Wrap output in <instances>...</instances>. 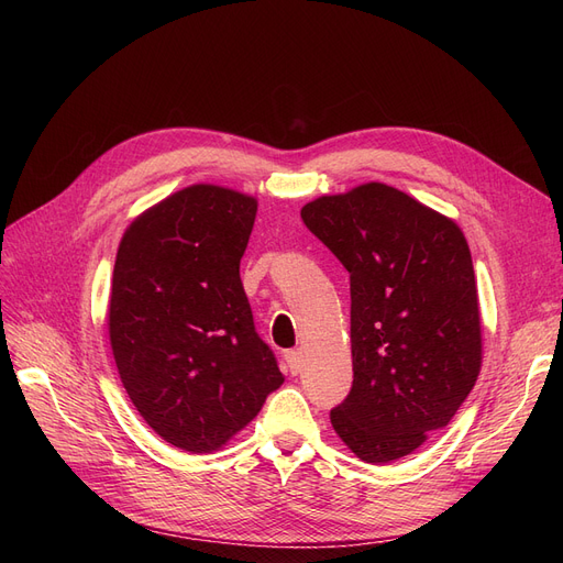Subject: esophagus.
Wrapping results in <instances>:
<instances>
[{
    "mask_svg": "<svg viewBox=\"0 0 563 563\" xmlns=\"http://www.w3.org/2000/svg\"><path fill=\"white\" fill-rule=\"evenodd\" d=\"M285 361H287V369H289L291 374H301V369H303V356H301V351H297V349L285 351Z\"/></svg>",
    "mask_w": 563,
    "mask_h": 563,
    "instance_id": "34e87169",
    "label": "esophagus"
}]
</instances>
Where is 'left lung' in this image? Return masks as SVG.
Returning <instances> with one entry per match:
<instances>
[{
	"instance_id": "obj_1",
	"label": "left lung",
	"mask_w": 563,
	"mask_h": 563,
	"mask_svg": "<svg viewBox=\"0 0 563 563\" xmlns=\"http://www.w3.org/2000/svg\"><path fill=\"white\" fill-rule=\"evenodd\" d=\"M301 219L351 280L353 386L331 424L361 461L393 463L450 424L482 369L465 234L383 183L319 196Z\"/></svg>"
}]
</instances>
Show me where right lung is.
Masks as SVG:
<instances>
[{"mask_svg":"<svg viewBox=\"0 0 563 563\" xmlns=\"http://www.w3.org/2000/svg\"><path fill=\"white\" fill-rule=\"evenodd\" d=\"M255 214L249 194L191 185L141 212L118 246V374L147 427L191 454L221 450L285 380L240 278Z\"/></svg>","mask_w":563,"mask_h":563,"instance_id":"add662e5","label":"right lung"}]
</instances>
